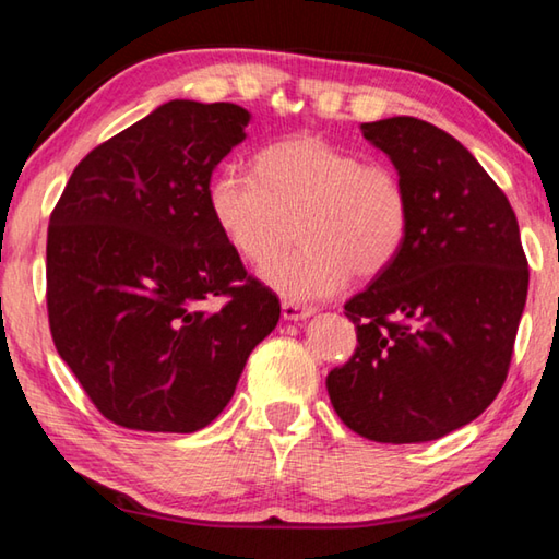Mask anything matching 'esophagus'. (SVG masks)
Segmentation results:
<instances>
[{
    "label": "esophagus",
    "instance_id": "esophagus-1",
    "mask_svg": "<svg viewBox=\"0 0 559 559\" xmlns=\"http://www.w3.org/2000/svg\"><path fill=\"white\" fill-rule=\"evenodd\" d=\"M314 314V309L301 305V301L295 299H282V317L289 319V321H299V319H307Z\"/></svg>",
    "mask_w": 559,
    "mask_h": 559
}]
</instances>
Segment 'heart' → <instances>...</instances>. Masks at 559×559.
I'll use <instances>...</instances> for the list:
<instances>
[{
  "label": "heart",
  "mask_w": 559,
  "mask_h": 559,
  "mask_svg": "<svg viewBox=\"0 0 559 559\" xmlns=\"http://www.w3.org/2000/svg\"><path fill=\"white\" fill-rule=\"evenodd\" d=\"M213 221L252 264L271 260L299 234L305 246L262 267V280L292 299L331 297L350 274L370 280L409 238L413 195L385 162H364L314 134L267 144L254 174L225 166L209 186Z\"/></svg>",
  "instance_id": "1"
}]
</instances>
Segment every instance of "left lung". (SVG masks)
<instances>
[{
	"instance_id": "8db88e82",
	"label": "left lung",
	"mask_w": 559,
	"mask_h": 559,
	"mask_svg": "<svg viewBox=\"0 0 559 559\" xmlns=\"http://www.w3.org/2000/svg\"><path fill=\"white\" fill-rule=\"evenodd\" d=\"M413 195L400 258L346 301L358 346L326 376L348 429L432 442L493 403L511 368L527 258L506 193L466 146L417 117L360 124Z\"/></svg>"
}]
</instances>
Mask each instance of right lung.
<instances>
[{"label":"right lung","mask_w":559,"mask_h":559,"mask_svg":"<svg viewBox=\"0 0 559 559\" xmlns=\"http://www.w3.org/2000/svg\"><path fill=\"white\" fill-rule=\"evenodd\" d=\"M233 103L171 100L97 144L48 223L53 346L110 423L195 432L223 413L280 299L245 270L209 203L211 174L245 140ZM218 296L221 310L202 301Z\"/></svg>","instance_id":"right-lung-1"}]
</instances>
